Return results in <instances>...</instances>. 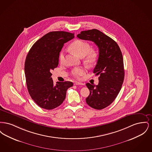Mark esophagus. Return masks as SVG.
I'll list each match as a JSON object with an SVG mask.
<instances>
[{
  "mask_svg": "<svg viewBox=\"0 0 152 152\" xmlns=\"http://www.w3.org/2000/svg\"><path fill=\"white\" fill-rule=\"evenodd\" d=\"M75 85H81V86H83L84 85V83H81V82H77V81H76L74 84Z\"/></svg>",
  "mask_w": 152,
  "mask_h": 152,
  "instance_id": "34e87169",
  "label": "esophagus"
}]
</instances>
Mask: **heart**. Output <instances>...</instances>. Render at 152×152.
Here are the masks:
<instances>
[{"label":"heart","instance_id":"1","mask_svg":"<svg viewBox=\"0 0 152 152\" xmlns=\"http://www.w3.org/2000/svg\"><path fill=\"white\" fill-rule=\"evenodd\" d=\"M69 48L73 53H75L79 57H84L85 61L87 63H93L95 61L97 58L96 53L94 51L91 50L90 44L82 40L78 39L73 42L70 45ZM64 52L61 51L59 56V59L61 63L64 62ZM86 72V69L84 67L80 66L73 68L71 71V74L73 76L77 78H79L80 77L83 76Z\"/></svg>","mask_w":152,"mask_h":152}]
</instances>
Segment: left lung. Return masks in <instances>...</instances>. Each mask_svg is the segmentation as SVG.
I'll use <instances>...</instances> for the list:
<instances>
[{
	"mask_svg": "<svg viewBox=\"0 0 152 152\" xmlns=\"http://www.w3.org/2000/svg\"><path fill=\"white\" fill-rule=\"evenodd\" d=\"M77 37L94 42L99 48V58L94 69L96 76L99 75V84H86L90 92L86 102L92 108L102 109L115 100L123 85L124 69L121 51L115 40L98 29L81 31Z\"/></svg>",
	"mask_w": 152,
	"mask_h": 152,
	"instance_id": "left-lung-1",
	"label": "left lung"
}]
</instances>
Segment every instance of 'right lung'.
I'll use <instances>...</instances> for the list:
<instances>
[{
    "instance_id": "right-lung-1",
    "label": "right lung",
    "mask_w": 152,
    "mask_h": 152,
    "mask_svg": "<svg viewBox=\"0 0 152 152\" xmlns=\"http://www.w3.org/2000/svg\"><path fill=\"white\" fill-rule=\"evenodd\" d=\"M74 37V34L65 31L50 32L39 39L27 54L24 65L27 87L32 100L42 108L51 110L60 105L66 90L72 87L71 81L55 86L51 72L58 66L64 44Z\"/></svg>"
}]
</instances>
